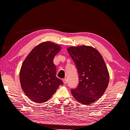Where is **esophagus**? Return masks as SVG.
Returning a JSON list of instances; mask_svg holds the SVG:
<instances>
[{"label":"esophagus","mask_w":130,"mask_h":130,"mask_svg":"<svg viewBox=\"0 0 130 130\" xmlns=\"http://www.w3.org/2000/svg\"><path fill=\"white\" fill-rule=\"evenodd\" d=\"M63 83H64V84H66L67 83V79H66V78L63 79Z\"/></svg>","instance_id":"esophagus-1"}]
</instances>
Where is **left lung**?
<instances>
[{
    "label": "left lung",
    "instance_id": "1",
    "mask_svg": "<svg viewBox=\"0 0 130 130\" xmlns=\"http://www.w3.org/2000/svg\"><path fill=\"white\" fill-rule=\"evenodd\" d=\"M67 51L75 62L79 78L78 85L71 90L72 94L82 104H91L102 96L108 85L109 75L104 60L91 46H73Z\"/></svg>",
    "mask_w": 130,
    "mask_h": 130
}]
</instances>
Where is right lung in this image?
<instances>
[{"instance_id": "right-lung-1", "label": "right lung", "mask_w": 130, "mask_h": 130, "mask_svg": "<svg viewBox=\"0 0 130 130\" xmlns=\"http://www.w3.org/2000/svg\"><path fill=\"white\" fill-rule=\"evenodd\" d=\"M60 46L50 41L38 45L25 58L21 68V87L29 99L37 103L47 101L63 82L56 77L54 56Z\"/></svg>"}]
</instances>
